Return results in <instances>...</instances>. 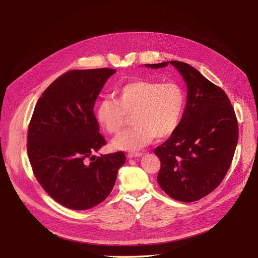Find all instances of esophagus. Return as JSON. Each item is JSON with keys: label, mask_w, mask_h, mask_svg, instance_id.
Masks as SVG:
<instances>
[{"label": "esophagus", "mask_w": 258, "mask_h": 258, "mask_svg": "<svg viewBox=\"0 0 258 258\" xmlns=\"http://www.w3.org/2000/svg\"><path fill=\"white\" fill-rule=\"evenodd\" d=\"M128 158H135V157H140V156H142V153H139V152H130L128 153Z\"/></svg>", "instance_id": "esophagus-1"}]
</instances>
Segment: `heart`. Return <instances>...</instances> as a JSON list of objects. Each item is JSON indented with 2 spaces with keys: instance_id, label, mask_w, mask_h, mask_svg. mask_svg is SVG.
Returning a JSON list of instances; mask_svg holds the SVG:
<instances>
[{
  "instance_id": "1",
  "label": "heart",
  "mask_w": 258,
  "mask_h": 258,
  "mask_svg": "<svg viewBox=\"0 0 258 258\" xmlns=\"http://www.w3.org/2000/svg\"><path fill=\"white\" fill-rule=\"evenodd\" d=\"M186 93L181 85L170 82L134 81L117 92V100L104 98L97 107L101 126L111 135L122 129L127 116L134 127L113 140L117 150L136 151L150 144L157 137H170L182 120Z\"/></svg>"
}]
</instances>
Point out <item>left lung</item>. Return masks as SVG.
<instances>
[{
    "instance_id": "left-lung-1",
    "label": "left lung",
    "mask_w": 258,
    "mask_h": 258,
    "mask_svg": "<svg viewBox=\"0 0 258 258\" xmlns=\"http://www.w3.org/2000/svg\"><path fill=\"white\" fill-rule=\"evenodd\" d=\"M169 63L181 73L188 90L177 129L154 151L161 163L157 182L171 198L194 202L212 192L229 170L238 120L225 91L194 67L181 61L145 66L159 69Z\"/></svg>"
}]
</instances>
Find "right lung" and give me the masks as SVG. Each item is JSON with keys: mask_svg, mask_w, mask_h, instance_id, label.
<instances>
[{"mask_svg": "<svg viewBox=\"0 0 258 258\" xmlns=\"http://www.w3.org/2000/svg\"><path fill=\"white\" fill-rule=\"evenodd\" d=\"M113 69L73 70L59 76L35 105L28 129L33 173L49 196L72 210H88L111 194L123 152L95 157L106 144L93 113Z\"/></svg>", "mask_w": 258, "mask_h": 258, "instance_id": "right-lung-1", "label": "right lung"}]
</instances>
